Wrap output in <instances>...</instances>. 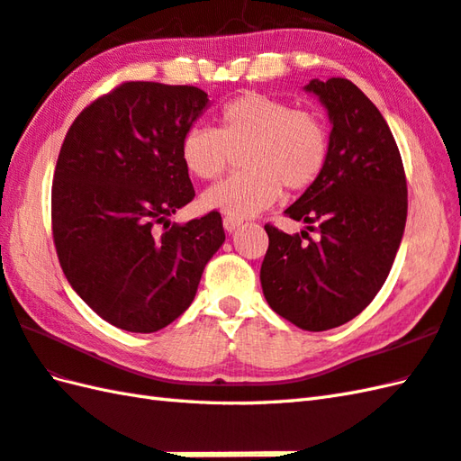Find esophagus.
Segmentation results:
<instances>
[{"mask_svg": "<svg viewBox=\"0 0 461 461\" xmlns=\"http://www.w3.org/2000/svg\"><path fill=\"white\" fill-rule=\"evenodd\" d=\"M222 227L227 232H234L239 227H240V221L234 219V217H224L222 219Z\"/></svg>", "mask_w": 461, "mask_h": 461, "instance_id": "34e87169", "label": "esophagus"}]
</instances>
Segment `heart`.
<instances>
[{"label": "heart", "mask_w": 461, "mask_h": 461, "mask_svg": "<svg viewBox=\"0 0 461 461\" xmlns=\"http://www.w3.org/2000/svg\"><path fill=\"white\" fill-rule=\"evenodd\" d=\"M240 173L203 193V207L234 219L257 217L280 199L282 189L303 191L317 181L330 158V130L312 110L247 92L219 114V130L195 126L181 141V159L191 176L212 179L242 151Z\"/></svg>", "instance_id": "obj_1"}]
</instances>
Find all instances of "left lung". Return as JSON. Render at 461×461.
I'll list each match as a JSON object with an SVG mask.
<instances>
[{"label": "left lung", "mask_w": 461, "mask_h": 461, "mask_svg": "<svg viewBox=\"0 0 461 461\" xmlns=\"http://www.w3.org/2000/svg\"><path fill=\"white\" fill-rule=\"evenodd\" d=\"M331 122L321 176L284 212L305 230L285 234L266 224L268 250L260 268L270 308L305 331L351 321L383 288L406 224V177L383 114L347 78H313L303 86Z\"/></svg>", "instance_id": "8db88e82"}]
</instances>
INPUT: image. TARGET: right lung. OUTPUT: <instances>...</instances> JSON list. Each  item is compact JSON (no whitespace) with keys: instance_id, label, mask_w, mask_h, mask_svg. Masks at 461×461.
<instances>
[{"instance_id":"obj_1","label":"right lung","mask_w":461,"mask_h":461,"mask_svg":"<svg viewBox=\"0 0 461 461\" xmlns=\"http://www.w3.org/2000/svg\"><path fill=\"white\" fill-rule=\"evenodd\" d=\"M207 108L197 86L124 83L80 112L60 148L50 193L60 268L92 312L124 331L176 321L224 242L217 211L167 221L195 197L181 141Z\"/></svg>"}]
</instances>
